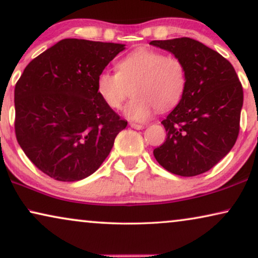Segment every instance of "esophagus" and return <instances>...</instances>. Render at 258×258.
Masks as SVG:
<instances>
[{"mask_svg": "<svg viewBox=\"0 0 258 258\" xmlns=\"http://www.w3.org/2000/svg\"><path fill=\"white\" fill-rule=\"evenodd\" d=\"M130 126H132V128H134V129H137V130L144 128L143 124H139V123H130Z\"/></svg>", "mask_w": 258, "mask_h": 258, "instance_id": "obj_1", "label": "esophagus"}]
</instances>
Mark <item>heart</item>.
Wrapping results in <instances>:
<instances>
[{
  "mask_svg": "<svg viewBox=\"0 0 258 258\" xmlns=\"http://www.w3.org/2000/svg\"><path fill=\"white\" fill-rule=\"evenodd\" d=\"M116 69L117 73L104 70L97 76L96 90L109 108L119 109L132 89L133 98L123 109L132 121H148L156 109L170 110L185 91L183 62L154 49H136L119 59Z\"/></svg>",
  "mask_w": 258,
  "mask_h": 258,
  "instance_id": "1",
  "label": "heart"
}]
</instances>
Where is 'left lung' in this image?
Returning a JSON list of instances; mask_svg holds the SVG:
<instances>
[{"label":"left lung","mask_w":258,"mask_h":258,"mask_svg":"<svg viewBox=\"0 0 258 258\" xmlns=\"http://www.w3.org/2000/svg\"><path fill=\"white\" fill-rule=\"evenodd\" d=\"M183 62L186 87L182 100L162 121L167 140L154 156L175 175L210 170L234 147L239 133L243 89L231 63L189 37L151 41Z\"/></svg>","instance_id":"obj_1"}]
</instances>
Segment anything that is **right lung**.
I'll return each instance as SVG.
<instances>
[{
    "mask_svg": "<svg viewBox=\"0 0 258 258\" xmlns=\"http://www.w3.org/2000/svg\"><path fill=\"white\" fill-rule=\"evenodd\" d=\"M124 44L64 38L35 57L15 86V134L27 157L49 177L94 174L128 122L96 90L97 76Z\"/></svg>",
    "mask_w": 258,
    "mask_h": 258,
    "instance_id": "1",
    "label": "right lung"
}]
</instances>
